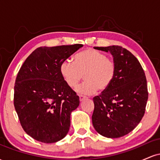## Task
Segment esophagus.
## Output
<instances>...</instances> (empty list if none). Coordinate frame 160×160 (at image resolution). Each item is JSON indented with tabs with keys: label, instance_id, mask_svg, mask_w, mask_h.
<instances>
[{
	"label": "esophagus",
	"instance_id": "1",
	"mask_svg": "<svg viewBox=\"0 0 160 160\" xmlns=\"http://www.w3.org/2000/svg\"><path fill=\"white\" fill-rule=\"evenodd\" d=\"M79 98H80V102H82V100H84V99L86 98V96H84V95H79Z\"/></svg>",
	"mask_w": 160,
	"mask_h": 160
}]
</instances>
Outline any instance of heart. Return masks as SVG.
<instances>
[{
    "label": "heart",
    "instance_id": "obj_1",
    "mask_svg": "<svg viewBox=\"0 0 160 160\" xmlns=\"http://www.w3.org/2000/svg\"><path fill=\"white\" fill-rule=\"evenodd\" d=\"M117 66L114 60L94 49H86L74 57V63L65 61L60 66V73L66 84L74 88L85 78L86 81L77 89L85 95H91L97 90L104 92L111 86L114 80Z\"/></svg>",
    "mask_w": 160,
    "mask_h": 160
}]
</instances>
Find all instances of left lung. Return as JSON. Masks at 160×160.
Here are the masks:
<instances>
[{
	"label": "left lung",
	"instance_id": "1",
	"mask_svg": "<svg viewBox=\"0 0 160 160\" xmlns=\"http://www.w3.org/2000/svg\"><path fill=\"white\" fill-rule=\"evenodd\" d=\"M95 49L111 53L117 72L111 86L93 98V126L104 137L120 138L132 131L144 117L148 99L146 76L136 57L123 47Z\"/></svg>",
	"mask_w": 160,
	"mask_h": 160
}]
</instances>
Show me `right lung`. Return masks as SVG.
<instances>
[{"instance_id":"1","label":"right lung","mask_w":160,"mask_h":160,"mask_svg":"<svg viewBox=\"0 0 160 160\" xmlns=\"http://www.w3.org/2000/svg\"><path fill=\"white\" fill-rule=\"evenodd\" d=\"M82 44L40 47L20 68L14 86V107L24 131L35 140H62L71 125L79 96L66 84L60 66Z\"/></svg>"}]
</instances>
